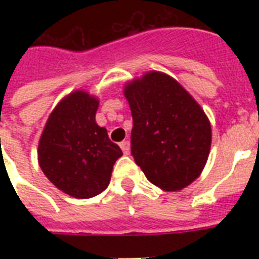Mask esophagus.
<instances>
[{
  "label": "esophagus",
  "instance_id": "34e87169",
  "mask_svg": "<svg viewBox=\"0 0 259 259\" xmlns=\"http://www.w3.org/2000/svg\"><path fill=\"white\" fill-rule=\"evenodd\" d=\"M119 146H121V149H122V152H123V154L130 153V142L129 141H122L121 144H119Z\"/></svg>",
  "mask_w": 259,
  "mask_h": 259
}]
</instances>
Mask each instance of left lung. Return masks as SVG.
Here are the masks:
<instances>
[{
  "mask_svg": "<svg viewBox=\"0 0 259 259\" xmlns=\"http://www.w3.org/2000/svg\"><path fill=\"white\" fill-rule=\"evenodd\" d=\"M125 97L133 117L132 156L146 179L165 191L191 184L211 148V125L200 106L161 72L129 83Z\"/></svg>",
  "mask_w": 259,
  "mask_h": 259,
  "instance_id": "left-lung-1",
  "label": "left lung"
}]
</instances>
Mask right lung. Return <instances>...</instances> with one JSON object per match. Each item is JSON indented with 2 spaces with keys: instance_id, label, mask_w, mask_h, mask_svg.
Returning <instances> with one entry per match:
<instances>
[{
  "instance_id": "1",
  "label": "right lung",
  "mask_w": 259,
  "mask_h": 259,
  "mask_svg": "<svg viewBox=\"0 0 259 259\" xmlns=\"http://www.w3.org/2000/svg\"><path fill=\"white\" fill-rule=\"evenodd\" d=\"M98 101L75 91L59 103L47 121L38 144V164L63 192L89 199L103 192L122 156L107 130L97 125Z\"/></svg>"
}]
</instances>
